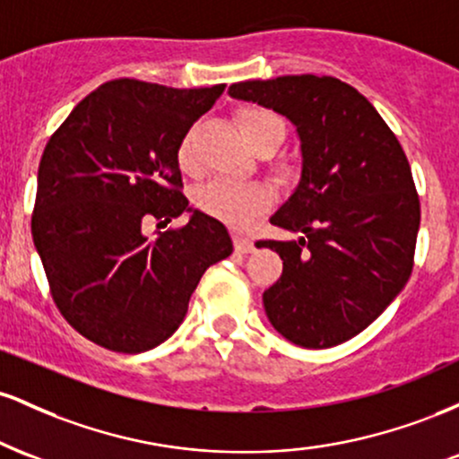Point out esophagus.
Listing matches in <instances>:
<instances>
[{
  "instance_id": "esophagus-1",
  "label": "esophagus",
  "mask_w": 459,
  "mask_h": 459,
  "mask_svg": "<svg viewBox=\"0 0 459 459\" xmlns=\"http://www.w3.org/2000/svg\"><path fill=\"white\" fill-rule=\"evenodd\" d=\"M233 244H235V250L241 252V255L255 250V244H252V239H247L246 235H233Z\"/></svg>"
}]
</instances>
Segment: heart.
I'll return each instance as SVG.
<instances>
[{
  "mask_svg": "<svg viewBox=\"0 0 459 459\" xmlns=\"http://www.w3.org/2000/svg\"><path fill=\"white\" fill-rule=\"evenodd\" d=\"M239 125L252 149H259V146L265 144H273V149H276L284 138V123L267 109H246L239 116ZM177 161L183 170L196 168L192 134H187L186 138L178 142ZM272 198V189L265 183H239L230 181V178H215V181L198 189L196 204L200 212L212 215L220 222L246 226L256 213L270 207Z\"/></svg>",
  "mask_w": 459,
  "mask_h": 459,
  "instance_id": "b5f03b06",
  "label": "heart"
}]
</instances>
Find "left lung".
Instances as JSON below:
<instances>
[{
  "instance_id": "obj_1",
  "label": "left lung",
  "mask_w": 459,
  "mask_h": 459,
  "mask_svg": "<svg viewBox=\"0 0 459 459\" xmlns=\"http://www.w3.org/2000/svg\"><path fill=\"white\" fill-rule=\"evenodd\" d=\"M229 94L287 116L302 149L296 192L270 218L302 237L256 241L282 259L263 293L267 319L299 347L345 343L412 273L420 203L408 157L377 109L336 77L252 79Z\"/></svg>"
}]
</instances>
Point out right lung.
I'll return each instance as SVG.
<instances>
[{
  "instance_id": "add662e5",
  "label": "right lung",
  "mask_w": 459,
  "mask_h": 459,
  "mask_svg": "<svg viewBox=\"0 0 459 459\" xmlns=\"http://www.w3.org/2000/svg\"><path fill=\"white\" fill-rule=\"evenodd\" d=\"M224 83L168 88L114 79L88 94L47 142L31 237L57 310L105 350L140 354L175 334L204 270L233 252L220 220L187 207L178 142Z\"/></svg>"
}]
</instances>
